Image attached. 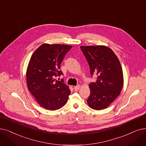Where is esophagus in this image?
<instances>
[{"instance_id":"esophagus-1","label":"esophagus","mask_w":146,"mask_h":146,"mask_svg":"<svg viewBox=\"0 0 146 146\" xmlns=\"http://www.w3.org/2000/svg\"><path fill=\"white\" fill-rule=\"evenodd\" d=\"M80 85H77V86H74V91H78L79 89H80Z\"/></svg>"}]
</instances>
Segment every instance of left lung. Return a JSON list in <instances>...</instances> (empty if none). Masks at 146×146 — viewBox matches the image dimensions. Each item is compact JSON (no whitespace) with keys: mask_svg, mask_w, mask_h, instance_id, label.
<instances>
[{"mask_svg":"<svg viewBox=\"0 0 146 146\" xmlns=\"http://www.w3.org/2000/svg\"><path fill=\"white\" fill-rule=\"evenodd\" d=\"M90 68L97 75L96 82L89 85L90 96L87 103L90 108L100 110L108 107L121 92L123 76L121 65L113 50L106 46H81Z\"/></svg>","mask_w":146,"mask_h":146,"instance_id":"obj_1","label":"left lung"}]
</instances>
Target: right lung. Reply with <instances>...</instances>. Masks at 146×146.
Masks as SVG:
<instances>
[{"label":"right lung","instance_id":"add662e5","mask_svg":"<svg viewBox=\"0 0 146 146\" xmlns=\"http://www.w3.org/2000/svg\"><path fill=\"white\" fill-rule=\"evenodd\" d=\"M72 46L43 44L30 60L26 79L28 90L40 106L49 110L61 108L67 103L70 90L62 79H55L62 74L60 64Z\"/></svg>","mask_w":146,"mask_h":146}]
</instances>
